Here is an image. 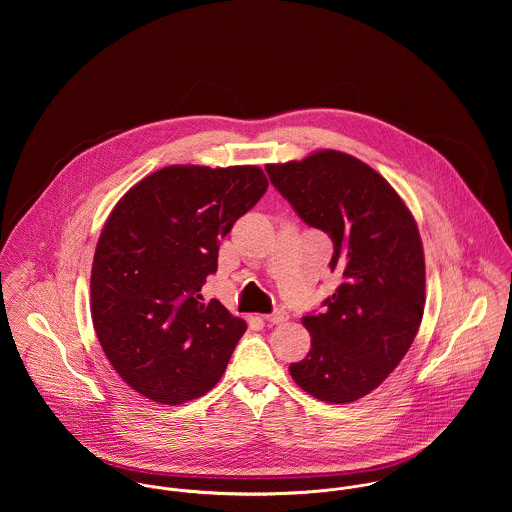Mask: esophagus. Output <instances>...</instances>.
<instances>
[{
    "label": "esophagus",
    "mask_w": 512,
    "mask_h": 512,
    "mask_svg": "<svg viewBox=\"0 0 512 512\" xmlns=\"http://www.w3.org/2000/svg\"><path fill=\"white\" fill-rule=\"evenodd\" d=\"M286 319H288V313H286L284 309H274L272 313L264 315V321H268V323H274V325H280V323H284Z\"/></svg>",
    "instance_id": "esophagus-1"
}]
</instances>
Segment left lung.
I'll return each mask as SVG.
<instances>
[{"label":"left lung","instance_id":"1","mask_svg":"<svg viewBox=\"0 0 512 512\" xmlns=\"http://www.w3.org/2000/svg\"><path fill=\"white\" fill-rule=\"evenodd\" d=\"M272 185L305 224L333 240L341 284L323 313L301 321L311 351L293 380L329 404L372 392L408 353L426 305V264L416 220L388 181L335 149L266 165Z\"/></svg>","mask_w":512,"mask_h":512}]
</instances>
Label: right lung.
<instances>
[{"label": "right lung", "instance_id": "obj_1", "mask_svg": "<svg viewBox=\"0 0 512 512\" xmlns=\"http://www.w3.org/2000/svg\"><path fill=\"white\" fill-rule=\"evenodd\" d=\"M256 165L163 167L134 185L98 238L92 323L114 370L142 396L177 406L222 376L246 323L201 288L220 238L266 193Z\"/></svg>", "mask_w": 512, "mask_h": 512}]
</instances>
